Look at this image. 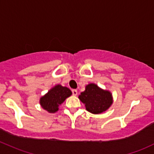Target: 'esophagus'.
<instances>
[{
  "mask_svg": "<svg viewBox=\"0 0 154 154\" xmlns=\"http://www.w3.org/2000/svg\"><path fill=\"white\" fill-rule=\"evenodd\" d=\"M72 94H73L74 96H77V91L76 90V89H73V90H72Z\"/></svg>",
  "mask_w": 154,
  "mask_h": 154,
  "instance_id": "esophagus-1",
  "label": "esophagus"
}]
</instances>
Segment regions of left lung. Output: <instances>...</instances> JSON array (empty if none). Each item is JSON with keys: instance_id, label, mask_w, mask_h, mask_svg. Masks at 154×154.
I'll return each instance as SVG.
<instances>
[{"instance_id": "left-lung-1", "label": "left lung", "mask_w": 154, "mask_h": 154, "mask_svg": "<svg viewBox=\"0 0 154 154\" xmlns=\"http://www.w3.org/2000/svg\"><path fill=\"white\" fill-rule=\"evenodd\" d=\"M79 99L85 104L86 109L94 114L104 112L112 103L110 92L102 90L93 83L86 86L85 91L81 93Z\"/></svg>"}]
</instances>
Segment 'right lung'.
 <instances>
[{
  "label": "right lung",
  "mask_w": 154,
  "mask_h": 154,
  "mask_svg": "<svg viewBox=\"0 0 154 154\" xmlns=\"http://www.w3.org/2000/svg\"><path fill=\"white\" fill-rule=\"evenodd\" d=\"M71 95L72 91L70 89L58 85L49 91L46 95L42 96L40 99V104L49 112L53 113L58 110V106Z\"/></svg>",
  "instance_id": "add662e5"
}]
</instances>
